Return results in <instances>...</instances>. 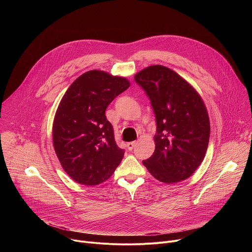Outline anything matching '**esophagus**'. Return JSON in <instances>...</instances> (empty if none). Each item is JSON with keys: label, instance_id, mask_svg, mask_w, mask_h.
I'll use <instances>...</instances> for the list:
<instances>
[{"label": "esophagus", "instance_id": "1", "mask_svg": "<svg viewBox=\"0 0 252 252\" xmlns=\"http://www.w3.org/2000/svg\"><path fill=\"white\" fill-rule=\"evenodd\" d=\"M135 145H136V141H130V142H127V143H126V147H127V149H128L129 151H131V150L135 147Z\"/></svg>", "mask_w": 252, "mask_h": 252}]
</instances>
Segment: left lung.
Wrapping results in <instances>:
<instances>
[{
  "mask_svg": "<svg viewBox=\"0 0 252 252\" xmlns=\"http://www.w3.org/2000/svg\"><path fill=\"white\" fill-rule=\"evenodd\" d=\"M149 96L157 123L156 150L142 163L158 181L176 184L202 162L209 141L206 107L197 92L163 65H151L134 76Z\"/></svg>",
  "mask_w": 252,
  "mask_h": 252,
  "instance_id": "1",
  "label": "left lung"
}]
</instances>
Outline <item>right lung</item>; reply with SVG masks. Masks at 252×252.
Instances as JSON below:
<instances>
[{
	"label": "right lung",
	"mask_w": 252,
	"mask_h": 252,
	"mask_svg": "<svg viewBox=\"0 0 252 252\" xmlns=\"http://www.w3.org/2000/svg\"><path fill=\"white\" fill-rule=\"evenodd\" d=\"M126 78L93 69L65 92L53 125V142L63 170L85 186L103 183L121 163L125 151L117 146L105 110L129 88Z\"/></svg>",
	"instance_id": "add662e5"
}]
</instances>
